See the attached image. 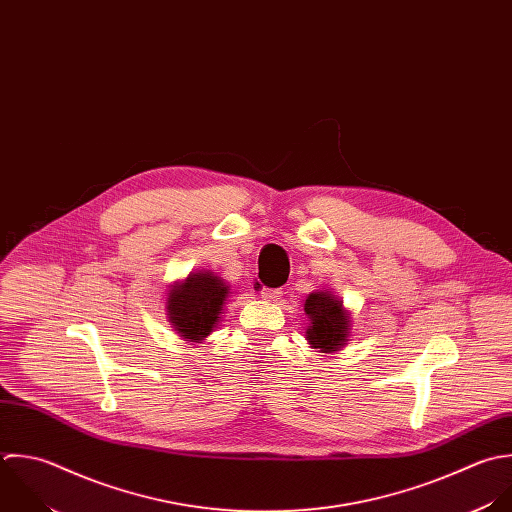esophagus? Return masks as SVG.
<instances>
[{
  "instance_id": "obj_1",
  "label": "esophagus",
  "mask_w": 512,
  "mask_h": 512,
  "mask_svg": "<svg viewBox=\"0 0 512 512\" xmlns=\"http://www.w3.org/2000/svg\"><path fill=\"white\" fill-rule=\"evenodd\" d=\"M261 293V299H265V301H275L277 297H281V289H261L259 291Z\"/></svg>"
}]
</instances>
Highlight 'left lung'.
I'll return each mask as SVG.
<instances>
[{"mask_svg":"<svg viewBox=\"0 0 512 512\" xmlns=\"http://www.w3.org/2000/svg\"><path fill=\"white\" fill-rule=\"evenodd\" d=\"M305 315L309 325L305 337L313 349L321 353L341 351L349 341L351 317L343 301L331 291H315L305 299Z\"/></svg>","mask_w":512,"mask_h":512,"instance_id":"8db88e82","label":"left lung"}]
</instances>
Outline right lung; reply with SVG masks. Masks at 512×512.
Returning <instances> with one entry per match:
<instances>
[{"instance_id":"right-lung-1","label":"right lung","mask_w":512,"mask_h":512,"mask_svg":"<svg viewBox=\"0 0 512 512\" xmlns=\"http://www.w3.org/2000/svg\"><path fill=\"white\" fill-rule=\"evenodd\" d=\"M229 285L211 271L189 273L167 293V315L173 329L191 343H201L219 323Z\"/></svg>"}]
</instances>
